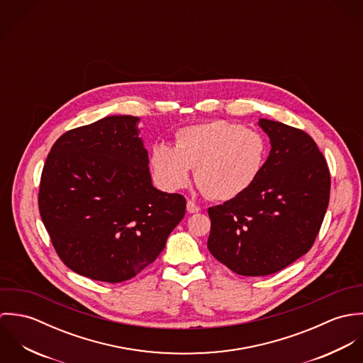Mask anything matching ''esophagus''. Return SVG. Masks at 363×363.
<instances>
[{
    "instance_id": "obj_1",
    "label": "esophagus",
    "mask_w": 363,
    "mask_h": 363,
    "mask_svg": "<svg viewBox=\"0 0 363 363\" xmlns=\"http://www.w3.org/2000/svg\"><path fill=\"white\" fill-rule=\"evenodd\" d=\"M200 209H201V208L199 207L194 201H191V200L187 201V211H189L190 213H197Z\"/></svg>"
}]
</instances>
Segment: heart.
<instances>
[{
	"instance_id": "heart-1",
	"label": "heart",
	"mask_w": 363,
	"mask_h": 363,
	"mask_svg": "<svg viewBox=\"0 0 363 363\" xmlns=\"http://www.w3.org/2000/svg\"><path fill=\"white\" fill-rule=\"evenodd\" d=\"M267 159L264 137L240 124L213 120L176 133L174 147L159 144L151 154L156 182L167 191L184 189L190 169L204 194L230 201L246 193L259 179Z\"/></svg>"
}]
</instances>
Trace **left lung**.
Segmentation results:
<instances>
[{
  "instance_id": "left-lung-1",
  "label": "left lung",
  "mask_w": 363,
  "mask_h": 363,
  "mask_svg": "<svg viewBox=\"0 0 363 363\" xmlns=\"http://www.w3.org/2000/svg\"><path fill=\"white\" fill-rule=\"evenodd\" d=\"M271 151L240 197L208 208V250L245 277L278 272L311 250L330 200V170L305 131L259 118Z\"/></svg>"
}]
</instances>
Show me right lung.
I'll list each match as a JSON object with an SVG mask.
<instances>
[{
	"mask_svg": "<svg viewBox=\"0 0 363 363\" xmlns=\"http://www.w3.org/2000/svg\"><path fill=\"white\" fill-rule=\"evenodd\" d=\"M134 116H108L62 134L48 155L39 211L61 261L117 284L155 261L186 199L152 186Z\"/></svg>",
	"mask_w": 363,
	"mask_h": 363,
	"instance_id": "right-lung-1",
	"label": "right lung"
}]
</instances>
